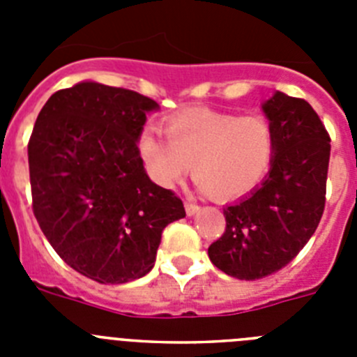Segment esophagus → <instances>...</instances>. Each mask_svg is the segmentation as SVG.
Instances as JSON below:
<instances>
[{
  "label": "esophagus",
  "mask_w": 357,
  "mask_h": 357,
  "mask_svg": "<svg viewBox=\"0 0 357 357\" xmlns=\"http://www.w3.org/2000/svg\"><path fill=\"white\" fill-rule=\"evenodd\" d=\"M198 211H200V206H198V204H193V202H185V214H188V216H195Z\"/></svg>",
  "instance_id": "obj_1"
}]
</instances>
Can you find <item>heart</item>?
Returning <instances> with one entry per match:
<instances>
[{
    "instance_id": "obj_1",
    "label": "heart",
    "mask_w": 357,
    "mask_h": 357,
    "mask_svg": "<svg viewBox=\"0 0 357 357\" xmlns=\"http://www.w3.org/2000/svg\"><path fill=\"white\" fill-rule=\"evenodd\" d=\"M162 139L144 128L137 151L151 181L173 189L189 172L202 193L232 200L254 191L275 157V132L263 116L193 107L164 119Z\"/></svg>"
}]
</instances>
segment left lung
<instances>
[{
    "mask_svg": "<svg viewBox=\"0 0 357 357\" xmlns=\"http://www.w3.org/2000/svg\"><path fill=\"white\" fill-rule=\"evenodd\" d=\"M275 132V157L261 185L223 209L225 234L211 263L241 280L279 272L314 234L326 207L331 139L305 100L275 91L261 105Z\"/></svg>",
    "mask_w": 357,
    "mask_h": 357,
    "instance_id": "8db88e82",
    "label": "left lung"
}]
</instances>
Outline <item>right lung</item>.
<instances>
[{
	"mask_svg": "<svg viewBox=\"0 0 357 357\" xmlns=\"http://www.w3.org/2000/svg\"><path fill=\"white\" fill-rule=\"evenodd\" d=\"M159 103L84 80L56 91L28 143L33 214L55 252L100 284H125L155 263L160 234L185 216L175 193L150 181L137 151Z\"/></svg>",
	"mask_w": 357,
	"mask_h": 357,
	"instance_id": "obj_1",
	"label": "right lung"
}]
</instances>
